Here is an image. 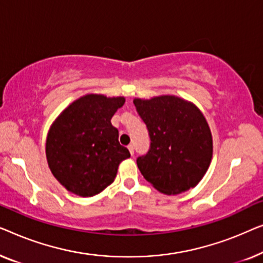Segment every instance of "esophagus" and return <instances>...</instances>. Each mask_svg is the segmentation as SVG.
Here are the masks:
<instances>
[{"mask_svg": "<svg viewBox=\"0 0 263 263\" xmlns=\"http://www.w3.org/2000/svg\"><path fill=\"white\" fill-rule=\"evenodd\" d=\"M127 149H128V151H130V154L133 156V154H135V150H133V145H132V144H130V145L127 146Z\"/></svg>", "mask_w": 263, "mask_h": 263, "instance_id": "34e87169", "label": "esophagus"}]
</instances>
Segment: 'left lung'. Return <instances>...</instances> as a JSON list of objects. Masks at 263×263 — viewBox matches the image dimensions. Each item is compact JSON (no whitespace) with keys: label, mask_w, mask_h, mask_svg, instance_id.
I'll list each match as a JSON object with an SVG mask.
<instances>
[{"label":"left lung","mask_w":263,"mask_h":263,"mask_svg":"<svg viewBox=\"0 0 263 263\" xmlns=\"http://www.w3.org/2000/svg\"><path fill=\"white\" fill-rule=\"evenodd\" d=\"M145 123L150 149L137 158L147 182L174 195L200 182L212 160V135L204 114L194 103L174 95L133 100Z\"/></svg>","instance_id":"obj_1"}]
</instances>
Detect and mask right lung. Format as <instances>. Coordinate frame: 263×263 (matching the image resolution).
<instances>
[{"instance_id":"1","label":"right lung","mask_w":263,"mask_h":263,"mask_svg":"<svg viewBox=\"0 0 263 263\" xmlns=\"http://www.w3.org/2000/svg\"><path fill=\"white\" fill-rule=\"evenodd\" d=\"M125 98L88 94L69 105L51 125L46 158L51 173L71 193L93 197L113 182L131 156L110 123Z\"/></svg>"}]
</instances>
